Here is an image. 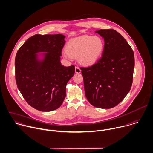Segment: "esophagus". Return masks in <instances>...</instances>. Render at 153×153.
Here are the masks:
<instances>
[{"instance_id": "esophagus-1", "label": "esophagus", "mask_w": 153, "mask_h": 153, "mask_svg": "<svg viewBox=\"0 0 153 153\" xmlns=\"http://www.w3.org/2000/svg\"><path fill=\"white\" fill-rule=\"evenodd\" d=\"M82 71V70H80V68L79 67H75V73H80Z\"/></svg>"}]
</instances>
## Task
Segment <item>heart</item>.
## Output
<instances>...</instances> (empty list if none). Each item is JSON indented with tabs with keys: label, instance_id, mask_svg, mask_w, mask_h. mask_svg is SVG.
<instances>
[{
	"label": "heart",
	"instance_id": "b5f03b06",
	"mask_svg": "<svg viewBox=\"0 0 153 153\" xmlns=\"http://www.w3.org/2000/svg\"><path fill=\"white\" fill-rule=\"evenodd\" d=\"M104 42L99 36L82 35L71 39L66 44L67 52L63 56L67 59L77 57L84 65H92L100 58L104 50Z\"/></svg>",
	"mask_w": 153,
	"mask_h": 153
}]
</instances>
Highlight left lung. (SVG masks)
I'll return each instance as SVG.
<instances>
[{"label": "left lung", "instance_id": "left-lung-1", "mask_svg": "<svg viewBox=\"0 0 153 153\" xmlns=\"http://www.w3.org/2000/svg\"><path fill=\"white\" fill-rule=\"evenodd\" d=\"M105 41L102 58L87 68H81L85 95L95 107L110 109L129 92L134 68V52L122 35L114 30L95 31Z\"/></svg>", "mask_w": 153, "mask_h": 153}]
</instances>
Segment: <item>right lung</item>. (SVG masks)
<instances>
[{
  "label": "right lung",
  "instance_id": "obj_1",
  "mask_svg": "<svg viewBox=\"0 0 153 153\" xmlns=\"http://www.w3.org/2000/svg\"><path fill=\"white\" fill-rule=\"evenodd\" d=\"M62 34L30 37L18 51L15 61L17 86L28 103L42 111L60 107L66 96V85L74 76V65L60 62L65 43Z\"/></svg>",
  "mask_w": 153,
  "mask_h": 153
}]
</instances>
